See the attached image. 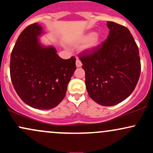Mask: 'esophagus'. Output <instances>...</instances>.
Segmentation results:
<instances>
[{"instance_id":"obj_1","label":"esophagus","mask_w":153,"mask_h":153,"mask_svg":"<svg viewBox=\"0 0 153 153\" xmlns=\"http://www.w3.org/2000/svg\"><path fill=\"white\" fill-rule=\"evenodd\" d=\"M75 65H76L77 68H80V67L82 66V62L78 58L76 59V62H75Z\"/></svg>"}]
</instances>
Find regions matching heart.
Listing matches in <instances>:
<instances>
[{"label":"heart","mask_w":153,"mask_h":153,"mask_svg":"<svg viewBox=\"0 0 153 153\" xmlns=\"http://www.w3.org/2000/svg\"><path fill=\"white\" fill-rule=\"evenodd\" d=\"M83 41H86L84 44L83 48L85 49L90 50L92 48H94L100 44V36L99 34L97 33H88V34L85 35V36L83 37L82 38Z\"/></svg>","instance_id":"1"}]
</instances>
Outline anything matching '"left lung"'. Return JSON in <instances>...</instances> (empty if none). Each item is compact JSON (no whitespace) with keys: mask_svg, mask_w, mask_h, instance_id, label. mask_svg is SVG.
Segmentation results:
<instances>
[{"mask_svg":"<svg viewBox=\"0 0 153 153\" xmlns=\"http://www.w3.org/2000/svg\"><path fill=\"white\" fill-rule=\"evenodd\" d=\"M107 39L78 58L85 74V85L94 101L103 106L120 103L133 92L140 76L139 48L127 27L107 22Z\"/></svg>","mask_w":153,"mask_h":153,"instance_id":"left-lung-1","label":"left lung"}]
</instances>
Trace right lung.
<instances>
[{"instance_id": "add662e5", "label": "right lung", "mask_w": 153, "mask_h": 153, "mask_svg": "<svg viewBox=\"0 0 153 153\" xmlns=\"http://www.w3.org/2000/svg\"><path fill=\"white\" fill-rule=\"evenodd\" d=\"M42 27L37 23L27 27L11 51L10 75L21 100L38 110L56 107L65 97L76 69L75 58H60L53 46L40 45Z\"/></svg>"}]
</instances>
